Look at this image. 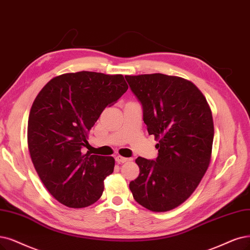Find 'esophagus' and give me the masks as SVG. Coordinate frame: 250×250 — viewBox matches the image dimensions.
Masks as SVG:
<instances>
[{"mask_svg":"<svg viewBox=\"0 0 250 250\" xmlns=\"http://www.w3.org/2000/svg\"><path fill=\"white\" fill-rule=\"evenodd\" d=\"M115 161L119 164H124V163L127 162V159L124 158V156H122V155H117V156H115Z\"/></svg>","mask_w":250,"mask_h":250,"instance_id":"1","label":"esophagus"}]
</instances>
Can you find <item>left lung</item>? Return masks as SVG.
Returning <instances> with one entry per match:
<instances>
[{
  "instance_id": "1",
  "label": "left lung",
  "mask_w": 250,
  "mask_h": 250,
  "mask_svg": "<svg viewBox=\"0 0 250 250\" xmlns=\"http://www.w3.org/2000/svg\"><path fill=\"white\" fill-rule=\"evenodd\" d=\"M141 102L143 120L158 141L159 156H139L140 173L130 182L137 203L153 212L181 205L196 190L211 161L214 125L202 91L189 80L161 73L126 75Z\"/></svg>"
}]
</instances>
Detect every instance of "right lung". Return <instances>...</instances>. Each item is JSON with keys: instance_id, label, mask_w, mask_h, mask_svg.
<instances>
[{"instance_id": "add662e5", "label": "right lung", "mask_w": 250, "mask_h": 250, "mask_svg": "<svg viewBox=\"0 0 250 250\" xmlns=\"http://www.w3.org/2000/svg\"><path fill=\"white\" fill-rule=\"evenodd\" d=\"M127 88L122 74L81 71L53 77L36 97L27 146L44 187L62 205L83 208L101 198L115 161L82 149L89 145V131L103 110Z\"/></svg>"}]
</instances>
